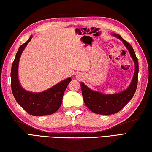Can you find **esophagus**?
Masks as SVG:
<instances>
[{
  "label": "esophagus",
  "mask_w": 152,
  "mask_h": 152,
  "mask_svg": "<svg viewBox=\"0 0 152 152\" xmlns=\"http://www.w3.org/2000/svg\"><path fill=\"white\" fill-rule=\"evenodd\" d=\"M77 79H81V77L79 75H77Z\"/></svg>",
  "instance_id": "obj_1"
}]
</instances>
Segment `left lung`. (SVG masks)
Returning a JSON list of instances; mask_svg holds the SVG:
<instances>
[{"mask_svg":"<svg viewBox=\"0 0 152 152\" xmlns=\"http://www.w3.org/2000/svg\"><path fill=\"white\" fill-rule=\"evenodd\" d=\"M113 35L121 39L126 48L128 49L131 58L135 63V73L127 89L121 92L114 94H104L98 91H93L87 87L83 82H81L82 96L87 107L94 113L104 115L115 114L125 107L135 94L138 81L139 63L133 48L131 44L123 39L120 35L116 34H113Z\"/></svg>","mask_w":152,"mask_h":152,"instance_id":"8db88e82","label":"left lung"}]
</instances>
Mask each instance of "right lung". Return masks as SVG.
Returning a JSON list of instances; mask_svg holds the SVG:
<instances>
[{
	"mask_svg": "<svg viewBox=\"0 0 152 152\" xmlns=\"http://www.w3.org/2000/svg\"><path fill=\"white\" fill-rule=\"evenodd\" d=\"M31 38V36L26 43L19 47L12 64L11 72L12 92L17 102L28 114L32 116L50 115L56 112L61 107L64 92L71 81V78L64 79L42 92L33 93L25 90L19 81L18 65L21 54Z\"/></svg>",
	"mask_w": 152,
	"mask_h": 152,
	"instance_id": "add662e5",
	"label": "right lung"
}]
</instances>
